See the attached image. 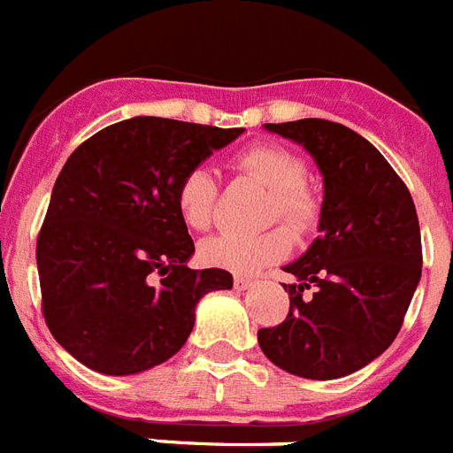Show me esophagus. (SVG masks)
Here are the masks:
<instances>
[{"mask_svg":"<svg viewBox=\"0 0 453 453\" xmlns=\"http://www.w3.org/2000/svg\"><path fill=\"white\" fill-rule=\"evenodd\" d=\"M235 291H247V288H252L254 280H247V277H235L234 280Z\"/></svg>","mask_w":453,"mask_h":453,"instance_id":"34e87169","label":"esophagus"}]
</instances>
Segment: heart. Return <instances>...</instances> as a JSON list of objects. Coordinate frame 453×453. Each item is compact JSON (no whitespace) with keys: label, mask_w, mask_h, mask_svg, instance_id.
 I'll return each instance as SVG.
<instances>
[{"label":"heart","mask_w":453,"mask_h":453,"mask_svg":"<svg viewBox=\"0 0 453 453\" xmlns=\"http://www.w3.org/2000/svg\"><path fill=\"white\" fill-rule=\"evenodd\" d=\"M235 167L273 192L270 215L281 218L293 231L304 234L314 229L320 215V199L304 183V160L284 146L257 144L235 157ZM218 201V179L206 165H196L180 179L176 188V208L189 229L203 231L212 224ZM293 247L286 229H270L257 235L219 234L199 245V258L211 268L235 274H254L265 265L288 257Z\"/></svg>","instance_id":"obj_1"}]
</instances>
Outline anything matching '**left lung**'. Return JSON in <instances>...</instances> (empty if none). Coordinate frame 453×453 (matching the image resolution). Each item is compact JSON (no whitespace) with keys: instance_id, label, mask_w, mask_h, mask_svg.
<instances>
[{"instance_id":"1","label":"left lung","mask_w":453,"mask_h":453,"mask_svg":"<svg viewBox=\"0 0 453 453\" xmlns=\"http://www.w3.org/2000/svg\"><path fill=\"white\" fill-rule=\"evenodd\" d=\"M314 157L323 176L320 235L284 265L291 309L258 330L274 366L309 380L355 373L396 339L421 280V235L403 180L376 146L326 119L265 123ZM311 288V298L302 293Z\"/></svg>"}]
</instances>
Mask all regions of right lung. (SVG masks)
Returning a JSON list of instances; mask_svg holds the SVG:
<instances>
[{
  "label": "right lung",
  "mask_w": 453,
  "mask_h": 453,
  "mask_svg": "<svg viewBox=\"0 0 453 453\" xmlns=\"http://www.w3.org/2000/svg\"><path fill=\"white\" fill-rule=\"evenodd\" d=\"M242 133L134 116L65 160L36 264L45 323L77 362L105 376L153 369L188 342L201 297L234 286L226 270L188 268L195 242L176 188Z\"/></svg>",
  "instance_id": "obj_1"
}]
</instances>
